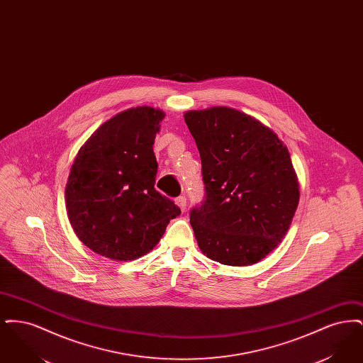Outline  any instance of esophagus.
I'll list each match as a JSON object with an SVG mask.
<instances>
[{"label": "esophagus", "mask_w": 363, "mask_h": 363, "mask_svg": "<svg viewBox=\"0 0 363 363\" xmlns=\"http://www.w3.org/2000/svg\"><path fill=\"white\" fill-rule=\"evenodd\" d=\"M175 204H177L178 207L181 208V211L184 212V211L186 209V197H185V196H179V197H177V199H175Z\"/></svg>", "instance_id": "1"}]
</instances>
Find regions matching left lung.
<instances>
[{"label": "left lung", "mask_w": 363, "mask_h": 363, "mask_svg": "<svg viewBox=\"0 0 363 363\" xmlns=\"http://www.w3.org/2000/svg\"><path fill=\"white\" fill-rule=\"evenodd\" d=\"M185 122L203 166L204 200L190 209L201 252L225 265L257 262L283 240L299 203L289 150L234 108L188 111Z\"/></svg>", "instance_id": "1"}]
</instances>
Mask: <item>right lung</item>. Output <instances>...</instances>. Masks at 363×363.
<instances>
[{"mask_svg": "<svg viewBox=\"0 0 363 363\" xmlns=\"http://www.w3.org/2000/svg\"><path fill=\"white\" fill-rule=\"evenodd\" d=\"M163 118L148 106L122 111L95 130L72 164L65 189L70 225L104 257L145 255L181 213L155 189L154 143Z\"/></svg>", "mask_w": 363, "mask_h": 363, "instance_id": "obj_1", "label": "right lung"}]
</instances>
